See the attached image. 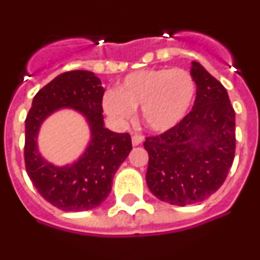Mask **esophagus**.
Wrapping results in <instances>:
<instances>
[{"label":"esophagus","instance_id":"obj_1","mask_svg":"<svg viewBox=\"0 0 260 260\" xmlns=\"http://www.w3.org/2000/svg\"><path fill=\"white\" fill-rule=\"evenodd\" d=\"M142 142H143V137L142 135H133V146H139V144H142Z\"/></svg>","mask_w":260,"mask_h":260}]
</instances>
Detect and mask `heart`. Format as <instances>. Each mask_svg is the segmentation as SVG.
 Returning <instances> with one entry per match:
<instances>
[{
  "label": "heart",
  "instance_id": "1",
  "mask_svg": "<svg viewBox=\"0 0 260 260\" xmlns=\"http://www.w3.org/2000/svg\"><path fill=\"white\" fill-rule=\"evenodd\" d=\"M197 84L183 69H147L126 75L116 92H108L103 105L110 117L126 121L142 109L144 123L167 132L185 118L194 103Z\"/></svg>",
  "mask_w": 260,
  "mask_h": 260
}]
</instances>
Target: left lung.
Here are the masks:
<instances>
[{
    "label": "left lung",
    "instance_id": "obj_1",
    "mask_svg": "<svg viewBox=\"0 0 260 260\" xmlns=\"http://www.w3.org/2000/svg\"><path fill=\"white\" fill-rule=\"evenodd\" d=\"M190 74L197 84L192 109L178 125L144 142L147 185L174 206L199 203L217 191L236 152V113L226 89L198 62Z\"/></svg>",
    "mask_w": 260,
    "mask_h": 260
}]
</instances>
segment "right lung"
I'll return each mask as SVG.
<instances>
[{
	"label": "right lung",
	"instance_id": "1",
	"mask_svg": "<svg viewBox=\"0 0 260 260\" xmlns=\"http://www.w3.org/2000/svg\"><path fill=\"white\" fill-rule=\"evenodd\" d=\"M102 80L86 70L66 71L34 98L26 118L24 164L32 183L47 202L62 211H88L108 198L118 167L132 151L128 133H113L103 121ZM74 107L85 114L93 139L80 161L58 168L42 160L36 137L44 118L59 107Z\"/></svg>",
	"mask_w": 260,
	"mask_h": 260
}]
</instances>
